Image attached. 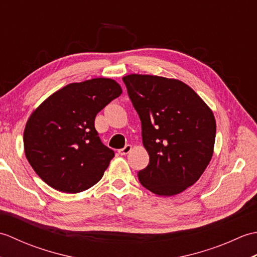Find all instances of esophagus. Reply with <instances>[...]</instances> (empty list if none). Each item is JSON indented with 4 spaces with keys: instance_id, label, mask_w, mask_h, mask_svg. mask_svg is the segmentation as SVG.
<instances>
[{
    "instance_id": "esophagus-1",
    "label": "esophagus",
    "mask_w": 257,
    "mask_h": 257,
    "mask_svg": "<svg viewBox=\"0 0 257 257\" xmlns=\"http://www.w3.org/2000/svg\"><path fill=\"white\" fill-rule=\"evenodd\" d=\"M132 148L133 147L130 146V145H125L122 149H120L118 152H119V155H121V156H125V155H128L130 151H132Z\"/></svg>"
}]
</instances>
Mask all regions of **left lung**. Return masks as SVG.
I'll use <instances>...</instances> for the list:
<instances>
[{
  "instance_id": "left-lung-1",
  "label": "left lung",
  "mask_w": 257,
  "mask_h": 257,
  "mask_svg": "<svg viewBox=\"0 0 257 257\" xmlns=\"http://www.w3.org/2000/svg\"><path fill=\"white\" fill-rule=\"evenodd\" d=\"M141 121L149 163L140 183L158 195L182 192L198 181L213 155L216 123L206 103L188 85L151 75L122 78Z\"/></svg>"
}]
</instances>
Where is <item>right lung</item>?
Returning <instances> with one entry per match:
<instances>
[{
	"instance_id": "obj_1",
	"label": "right lung",
	"mask_w": 257,
	"mask_h": 257,
	"mask_svg": "<svg viewBox=\"0 0 257 257\" xmlns=\"http://www.w3.org/2000/svg\"><path fill=\"white\" fill-rule=\"evenodd\" d=\"M121 92L110 78L69 84L31 114L25 156L43 181L65 193L81 192L99 181L114 152L101 143L95 118Z\"/></svg>"
}]
</instances>
